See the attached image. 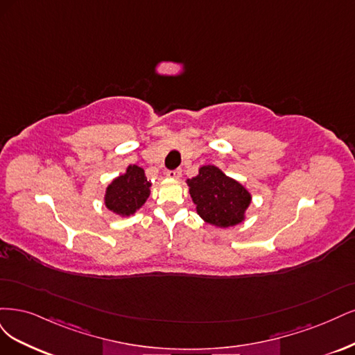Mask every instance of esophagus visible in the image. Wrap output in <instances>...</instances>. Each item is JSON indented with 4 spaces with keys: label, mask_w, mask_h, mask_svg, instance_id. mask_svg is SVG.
<instances>
[{
    "label": "esophagus",
    "mask_w": 355,
    "mask_h": 355,
    "mask_svg": "<svg viewBox=\"0 0 355 355\" xmlns=\"http://www.w3.org/2000/svg\"><path fill=\"white\" fill-rule=\"evenodd\" d=\"M181 173H182V171H181L180 168H177V169H173V171H168L166 175H168L169 178H180V177H181Z\"/></svg>",
    "instance_id": "1"
}]
</instances>
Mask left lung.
Masks as SVG:
<instances>
[{
    "label": "left lung",
    "mask_w": 355,
    "mask_h": 355,
    "mask_svg": "<svg viewBox=\"0 0 355 355\" xmlns=\"http://www.w3.org/2000/svg\"><path fill=\"white\" fill-rule=\"evenodd\" d=\"M187 184L198 214L205 221L216 227L242 223L250 194L240 182L208 165L199 169V175L187 180Z\"/></svg>",
    "instance_id": "8db88e82"
}]
</instances>
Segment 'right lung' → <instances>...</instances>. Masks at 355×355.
Returning <instances> with one entry per match:
<instances>
[{
    "label": "right lung",
    "mask_w": 355,
    "mask_h": 355,
    "mask_svg": "<svg viewBox=\"0 0 355 355\" xmlns=\"http://www.w3.org/2000/svg\"><path fill=\"white\" fill-rule=\"evenodd\" d=\"M150 196V182L144 171L137 166H128L127 173L113 180L106 191V207L119 215L134 214Z\"/></svg>",
    "instance_id": "1"
}]
</instances>
